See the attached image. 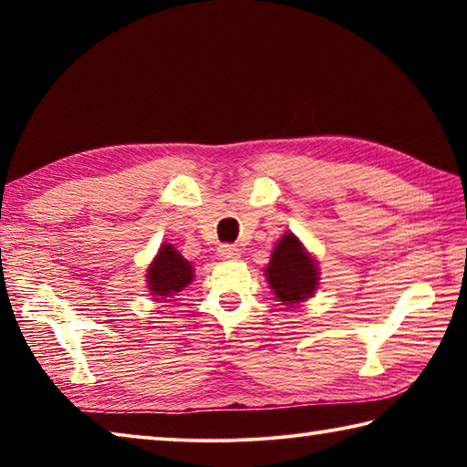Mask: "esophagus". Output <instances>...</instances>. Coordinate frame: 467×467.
<instances>
[{
	"label": "esophagus",
	"instance_id": "esophagus-1",
	"mask_svg": "<svg viewBox=\"0 0 467 467\" xmlns=\"http://www.w3.org/2000/svg\"><path fill=\"white\" fill-rule=\"evenodd\" d=\"M218 255L220 259H236L239 257V249L233 247V244H220Z\"/></svg>",
	"mask_w": 467,
	"mask_h": 467
}]
</instances>
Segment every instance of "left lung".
I'll list each match as a JSON object with an SVG mask.
<instances>
[{
	"mask_svg": "<svg viewBox=\"0 0 467 467\" xmlns=\"http://www.w3.org/2000/svg\"><path fill=\"white\" fill-rule=\"evenodd\" d=\"M264 274L274 296L280 300V305L286 306H295L313 298L315 290L321 284L317 259L290 231L275 243Z\"/></svg>",
	"mask_w": 467,
	"mask_h": 467,
	"instance_id": "1",
	"label": "left lung"
}]
</instances>
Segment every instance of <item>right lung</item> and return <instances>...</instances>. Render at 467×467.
<instances>
[{"mask_svg": "<svg viewBox=\"0 0 467 467\" xmlns=\"http://www.w3.org/2000/svg\"><path fill=\"white\" fill-rule=\"evenodd\" d=\"M195 278V270L189 259L181 255L175 244L162 243L146 270V286L154 300L175 298Z\"/></svg>", "mask_w": 467, "mask_h": 467, "instance_id": "1", "label": "right lung"}]
</instances>
